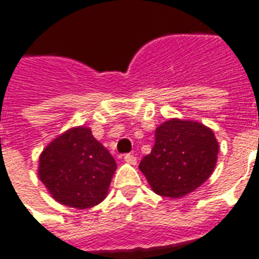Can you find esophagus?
<instances>
[{"label": "esophagus", "mask_w": 259, "mask_h": 259, "mask_svg": "<svg viewBox=\"0 0 259 259\" xmlns=\"http://www.w3.org/2000/svg\"><path fill=\"white\" fill-rule=\"evenodd\" d=\"M124 162L129 164H137V158L133 154H126L124 155Z\"/></svg>", "instance_id": "34e87169"}]
</instances>
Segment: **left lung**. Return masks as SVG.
Segmentation results:
<instances>
[{"label": "left lung", "mask_w": 259, "mask_h": 259, "mask_svg": "<svg viewBox=\"0 0 259 259\" xmlns=\"http://www.w3.org/2000/svg\"><path fill=\"white\" fill-rule=\"evenodd\" d=\"M218 149L210 127L173 118L155 130L154 148L139 167L155 193L164 198H183L211 176Z\"/></svg>", "instance_id": "left-lung-1"}]
</instances>
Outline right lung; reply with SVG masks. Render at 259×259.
<instances>
[{
    "mask_svg": "<svg viewBox=\"0 0 259 259\" xmlns=\"http://www.w3.org/2000/svg\"><path fill=\"white\" fill-rule=\"evenodd\" d=\"M115 170V159L92 130L78 126L42 151L38 176L55 200L68 207L89 208L104 200Z\"/></svg>",
    "mask_w": 259,
    "mask_h": 259,
    "instance_id": "1",
    "label": "right lung"
}]
</instances>
